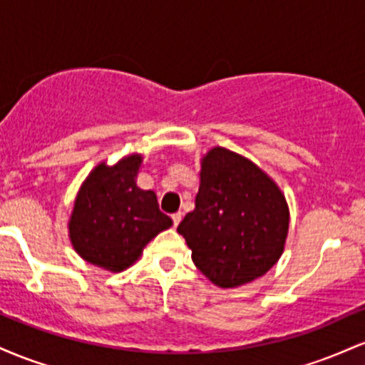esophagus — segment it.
I'll return each instance as SVG.
<instances>
[{
  "label": "esophagus",
  "mask_w": 365,
  "mask_h": 365,
  "mask_svg": "<svg viewBox=\"0 0 365 365\" xmlns=\"http://www.w3.org/2000/svg\"><path fill=\"white\" fill-rule=\"evenodd\" d=\"M171 217H173V225L178 226V223H180V221H182V217H183V212L182 211L175 212V215H171Z\"/></svg>",
  "instance_id": "34e87169"
}]
</instances>
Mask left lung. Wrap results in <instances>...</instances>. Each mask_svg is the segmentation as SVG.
<instances>
[{
  "mask_svg": "<svg viewBox=\"0 0 365 365\" xmlns=\"http://www.w3.org/2000/svg\"><path fill=\"white\" fill-rule=\"evenodd\" d=\"M199 178L195 209L177 228L192 261L220 288L261 278L287 242L290 211L282 188L250 159L220 145L200 159Z\"/></svg>",
  "mask_w": 365,
  "mask_h": 365,
  "instance_id": "8db88e82",
  "label": "left lung"
}]
</instances>
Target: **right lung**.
I'll list each match as a JSON object with an SVG mask.
<instances>
[{
  "instance_id": "right-lung-1",
  "label": "right lung",
  "mask_w": 365,
  "mask_h": 365,
  "mask_svg": "<svg viewBox=\"0 0 365 365\" xmlns=\"http://www.w3.org/2000/svg\"><path fill=\"white\" fill-rule=\"evenodd\" d=\"M142 154L116 165L99 163L78 188L68 221V237L83 261L120 273L142 255L144 247L173 221L159 211L153 190L137 185Z\"/></svg>"
}]
</instances>
